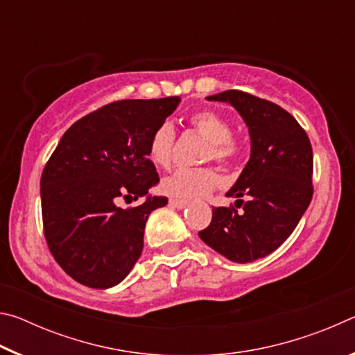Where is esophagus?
I'll return each mask as SVG.
<instances>
[{
    "instance_id": "esophagus-1",
    "label": "esophagus",
    "mask_w": 355,
    "mask_h": 355,
    "mask_svg": "<svg viewBox=\"0 0 355 355\" xmlns=\"http://www.w3.org/2000/svg\"><path fill=\"white\" fill-rule=\"evenodd\" d=\"M169 203H171L172 207H175V208H178V209L188 207V200H182V199H171Z\"/></svg>"
}]
</instances>
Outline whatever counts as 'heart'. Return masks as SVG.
I'll return each mask as SVG.
<instances>
[{"mask_svg": "<svg viewBox=\"0 0 355 355\" xmlns=\"http://www.w3.org/2000/svg\"><path fill=\"white\" fill-rule=\"evenodd\" d=\"M189 125L208 141L205 161L216 159L230 164L239 155V142L232 136V125L213 111H199L189 117ZM175 150V130L169 122L161 123L148 142V158L155 166L169 167ZM220 183V175L213 167L178 169L161 182L164 194L177 199H197L207 196Z\"/></svg>", "mask_w": 355, "mask_h": 355, "instance_id": "obj_1", "label": "heart"}]
</instances>
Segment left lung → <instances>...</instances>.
I'll use <instances>...</instances> for the list:
<instances>
[{
    "label": "left lung",
    "instance_id": "obj_1",
    "mask_svg": "<svg viewBox=\"0 0 355 355\" xmlns=\"http://www.w3.org/2000/svg\"><path fill=\"white\" fill-rule=\"evenodd\" d=\"M230 103L250 135V159L227 192L236 208H213L200 239L235 263H250L279 249L313 197V152L307 133L290 112L243 91L207 97Z\"/></svg>",
    "mask_w": 355,
    "mask_h": 355
}]
</instances>
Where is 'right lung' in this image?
<instances>
[{
    "mask_svg": "<svg viewBox=\"0 0 355 355\" xmlns=\"http://www.w3.org/2000/svg\"><path fill=\"white\" fill-rule=\"evenodd\" d=\"M178 103L180 97H166L101 106L65 131L45 164L40 178L45 239L59 266L78 284L111 288L141 257L148 216L167 199L148 196L127 210L116 200L147 195L159 182L148 142Z\"/></svg>",
    "mask_w": 355,
    "mask_h": 355,
    "instance_id": "right-lung-1",
    "label": "right lung"
}]
</instances>
